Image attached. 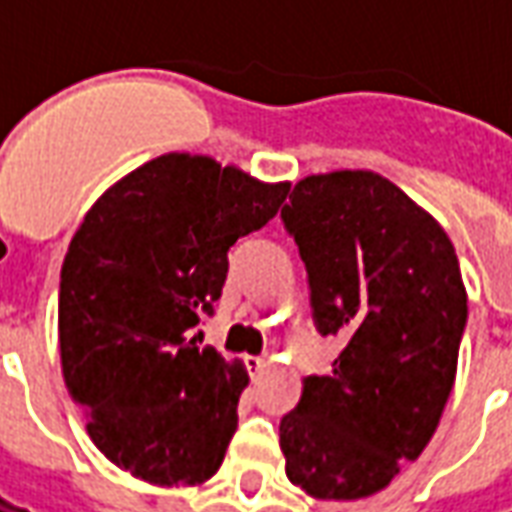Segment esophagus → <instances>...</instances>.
<instances>
[{"label":"esophagus","mask_w":512,"mask_h":512,"mask_svg":"<svg viewBox=\"0 0 512 512\" xmlns=\"http://www.w3.org/2000/svg\"><path fill=\"white\" fill-rule=\"evenodd\" d=\"M244 365L246 370H249V376L257 378L266 370V359H263V356H244Z\"/></svg>","instance_id":"1"}]
</instances>
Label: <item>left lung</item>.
I'll use <instances>...</instances> for the list:
<instances>
[{
    "mask_svg": "<svg viewBox=\"0 0 512 512\" xmlns=\"http://www.w3.org/2000/svg\"><path fill=\"white\" fill-rule=\"evenodd\" d=\"M318 332L343 351L279 422L285 472L315 499H362L417 461L455 384L466 288L452 241L392 180L310 175L282 208Z\"/></svg>",
    "mask_w": 512,
    "mask_h": 512,
    "instance_id": "1",
    "label": "left lung"
}]
</instances>
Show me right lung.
I'll list each match as a JSON object with an SVG mask.
<instances>
[{
    "instance_id": "obj_1",
    "label": "right lung",
    "mask_w": 512,
    "mask_h": 512,
    "mask_svg": "<svg viewBox=\"0 0 512 512\" xmlns=\"http://www.w3.org/2000/svg\"><path fill=\"white\" fill-rule=\"evenodd\" d=\"M288 189L167 153L106 189L73 235L62 376L95 447L139 480L197 485L222 466L249 376L191 329L222 296L230 246L274 219Z\"/></svg>"
}]
</instances>
